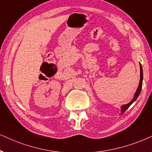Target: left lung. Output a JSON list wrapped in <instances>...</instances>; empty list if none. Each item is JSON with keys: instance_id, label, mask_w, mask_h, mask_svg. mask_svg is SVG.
I'll return each instance as SVG.
<instances>
[{"instance_id": "1", "label": "left lung", "mask_w": 152, "mask_h": 152, "mask_svg": "<svg viewBox=\"0 0 152 152\" xmlns=\"http://www.w3.org/2000/svg\"><path fill=\"white\" fill-rule=\"evenodd\" d=\"M140 78L139 86H138L137 89V90H136L135 95H134V97H133V98H132V100L130 101L128 104L122 105L121 107V114H124L125 111H126L128 108H129V107L130 106V105H131L137 99L138 96H139V95L140 94V92H141L142 87V80H143V71H142V67L141 64H140Z\"/></svg>"}]
</instances>
